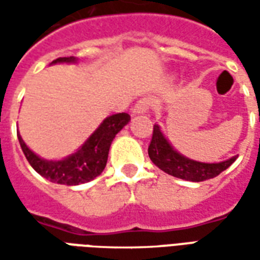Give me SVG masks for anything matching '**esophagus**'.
I'll return each instance as SVG.
<instances>
[{
  "label": "esophagus",
  "mask_w": 260,
  "mask_h": 260,
  "mask_svg": "<svg viewBox=\"0 0 260 260\" xmlns=\"http://www.w3.org/2000/svg\"><path fill=\"white\" fill-rule=\"evenodd\" d=\"M152 104L153 102L149 99V97H143V99H141V100L135 104V107H134V113L135 114L147 113V111L152 108Z\"/></svg>",
  "instance_id": "obj_1"
}]
</instances>
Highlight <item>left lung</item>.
I'll use <instances>...</instances> for the list:
<instances>
[{
	"label": "left lung",
	"mask_w": 260,
	"mask_h": 260,
	"mask_svg": "<svg viewBox=\"0 0 260 260\" xmlns=\"http://www.w3.org/2000/svg\"><path fill=\"white\" fill-rule=\"evenodd\" d=\"M260 121V117H259ZM149 157L153 163L157 166L158 169L163 170L164 173L182 178L186 181H193V182H201V181L210 180L217 177L224 170L229 169L231 164L234 163L238 156L229 158L221 163H199L193 161L189 158L181 156L171 147L167 139L164 138L158 125L153 126V135L149 149Z\"/></svg>",
	"instance_id": "obj_1"
}]
</instances>
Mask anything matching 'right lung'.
<instances>
[{
    "label": "right lung",
    "instance_id": "right-lung-1",
    "mask_svg": "<svg viewBox=\"0 0 260 260\" xmlns=\"http://www.w3.org/2000/svg\"><path fill=\"white\" fill-rule=\"evenodd\" d=\"M74 57H61L54 59L57 62H74ZM131 121V115L126 113L114 114L103 121V124L94 131V134L85 142V145L72 156L59 160V161H47L40 158L26 146L20 135H18L20 147L25 153L27 161L39 174L55 184L62 185H79L89 182L102 171L107 164L108 150L111 142Z\"/></svg>",
    "mask_w": 260,
    "mask_h": 260
}]
</instances>
